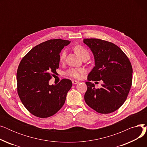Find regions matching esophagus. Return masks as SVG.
Here are the masks:
<instances>
[{"mask_svg":"<svg viewBox=\"0 0 147 147\" xmlns=\"http://www.w3.org/2000/svg\"><path fill=\"white\" fill-rule=\"evenodd\" d=\"M72 83H73V84H78L79 83V82L78 81H76V80H73Z\"/></svg>","mask_w":147,"mask_h":147,"instance_id":"34e87169","label":"esophagus"}]
</instances>
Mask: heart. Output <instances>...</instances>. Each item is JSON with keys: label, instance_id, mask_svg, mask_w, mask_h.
<instances>
[{"label": "heart", "instance_id": "obj_1", "mask_svg": "<svg viewBox=\"0 0 147 147\" xmlns=\"http://www.w3.org/2000/svg\"><path fill=\"white\" fill-rule=\"evenodd\" d=\"M74 50L75 52L78 54V55L81 58H83L84 57H88L89 58V52L84 48L83 46L80 45H78L74 47ZM66 57V52L65 51H63L62 52L61 56H60V60L63 61ZM83 73V70L81 68H69L67 71L66 74L68 76L71 77L72 78L74 79H79L80 77V74Z\"/></svg>", "mask_w": 147, "mask_h": 147}]
</instances>
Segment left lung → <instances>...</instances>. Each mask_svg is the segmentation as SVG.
<instances>
[{
	"label": "left lung",
	"mask_w": 147,
	"mask_h": 147,
	"mask_svg": "<svg viewBox=\"0 0 147 147\" xmlns=\"http://www.w3.org/2000/svg\"><path fill=\"white\" fill-rule=\"evenodd\" d=\"M83 41L90 49L95 59V67L86 82L88 89L84 101L98 113H113L127 97L132 82V65L126 54L111 42L97 38H84ZM99 80L103 82L99 89L90 82Z\"/></svg>",
	"instance_id": "obj_1"
}]
</instances>
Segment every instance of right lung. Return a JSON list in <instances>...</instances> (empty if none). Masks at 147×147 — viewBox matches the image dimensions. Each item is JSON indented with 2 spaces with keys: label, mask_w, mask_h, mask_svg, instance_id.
<instances>
[{
  "label": "right lung",
  "mask_w": 147,
  "mask_h": 147,
  "mask_svg": "<svg viewBox=\"0 0 147 147\" xmlns=\"http://www.w3.org/2000/svg\"><path fill=\"white\" fill-rule=\"evenodd\" d=\"M70 42L61 38L44 42L20 62L17 73L18 94L26 109L36 117L52 116L65 103L71 81L64 79L56 85L49 82L59 68L61 50Z\"/></svg>",
  "instance_id": "1"
}]
</instances>
